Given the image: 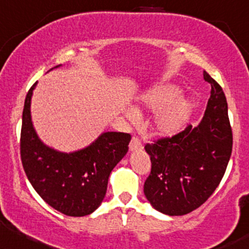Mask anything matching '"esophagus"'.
<instances>
[{
	"label": "esophagus",
	"instance_id": "1",
	"mask_svg": "<svg viewBox=\"0 0 249 249\" xmlns=\"http://www.w3.org/2000/svg\"><path fill=\"white\" fill-rule=\"evenodd\" d=\"M128 147H130V151H131V152H133V151H139V149L142 148V142H140L139 138L133 137L132 139H131L130 145H128Z\"/></svg>",
	"mask_w": 249,
	"mask_h": 249
}]
</instances>
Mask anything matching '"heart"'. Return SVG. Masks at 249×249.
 Returning <instances> with one entry per match:
<instances>
[{
  "label": "heart",
  "instance_id": "b5f03b06",
  "mask_svg": "<svg viewBox=\"0 0 249 249\" xmlns=\"http://www.w3.org/2000/svg\"><path fill=\"white\" fill-rule=\"evenodd\" d=\"M178 88L173 85L157 86L143 92L140 103L151 111H158L154 116L153 130L163 137L173 136L182 130L193 111L194 104L189 98L178 97ZM128 116L133 117L130 112Z\"/></svg>",
  "mask_w": 249,
  "mask_h": 249
}]
</instances>
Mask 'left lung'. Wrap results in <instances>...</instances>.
Returning <instances> with one entry per match:
<instances>
[{
  "label": "left lung",
  "instance_id": "1",
  "mask_svg": "<svg viewBox=\"0 0 249 249\" xmlns=\"http://www.w3.org/2000/svg\"><path fill=\"white\" fill-rule=\"evenodd\" d=\"M211 95L198 126L146 143L151 174L143 194L155 210L183 215L208 200L225 174L233 136L223 88L204 71Z\"/></svg>",
  "mask_w": 249,
  "mask_h": 249
}]
</instances>
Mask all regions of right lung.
Returning a JSON list of instances; mask_svg holds the SVG:
<instances>
[{
	"mask_svg": "<svg viewBox=\"0 0 249 249\" xmlns=\"http://www.w3.org/2000/svg\"><path fill=\"white\" fill-rule=\"evenodd\" d=\"M36 85L26 94L23 109L20 159L24 172L39 196L56 211L71 217L90 214L106 196L111 170L127 153L131 134L104 132L88 147L73 153L49 147L38 138L31 121Z\"/></svg>",
	"mask_w": 249,
	"mask_h": 249,
	"instance_id": "add662e5",
	"label": "right lung"
}]
</instances>
